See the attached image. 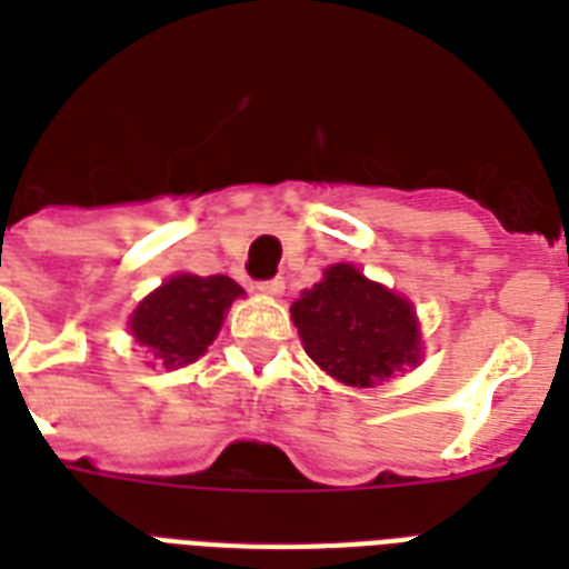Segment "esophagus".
Returning a JSON list of instances; mask_svg holds the SVG:
<instances>
[{"instance_id": "1", "label": "esophagus", "mask_w": 569, "mask_h": 569, "mask_svg": "<svg viewBox=\"0 0 569 569\" xmlns=\"http://www.w3.org/2000/svg\"><path fill=\"white\" fill-rule=\"evenodd\" d=\"M257 289H259V292H266V295H283L286 280H283V277H271V280H262Z\"/></svg>"}]
</instances>
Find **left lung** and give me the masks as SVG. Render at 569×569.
I'll return each instance as SVG.
<instances>
[{"label": "left lung", "instance_id": "8db88e82", "mask_svg": "<svg viewBox=\"0 0 569 569\" xmlns=\"http://www.w3.org/2000/svg\"><path fill=\"white\" fill-rule=\"evenodd\" d=\"M292 319L307 355L348 387H372L419 360L410 301L346 262L292 303Z\"/></svg>", "mask_w": 569, "mask_h": 569}]
</instances>
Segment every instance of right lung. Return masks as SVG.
Listing matches in <instances>:
<instances>
[{"label": "right lung", "instance_id": "right-lung-1", "mask_svg": "<svg viewBox=\"0 0 569 569\" xmlns=\"http://www.w3.org/2000/svg\"><path fill=\"white\" fill-rule=\"evenodd\" d=\"M239 295L241 286L223 274H177L138 303L129 328L168 369L194 363L212 346L223 312Z\"/></svg>", "mask_w": 569, "mask_h": 569}]
</instances>
